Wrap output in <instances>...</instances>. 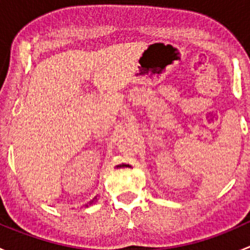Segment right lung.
<instances>
[{
	"mask_svg": "<svg viewBox=\"0 0 250 250\" xmlns=\"http://www.w3.org/2000/svg\"><path fill=\"white\" fill-rule=\"evenodd\" d=\"M94 200H95V198H94ZM94 200H92V201H90L89 203H87V204H85V207H88V206H90V204H93V202H94Z\"/></svg>",
	"mask_w": 250,
	"mask_h": 250,
	"instance_id": "obj_1",
	"label": "right lung"
}]
</instances>
